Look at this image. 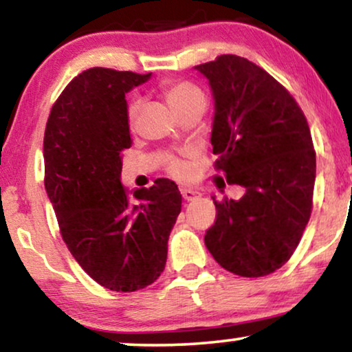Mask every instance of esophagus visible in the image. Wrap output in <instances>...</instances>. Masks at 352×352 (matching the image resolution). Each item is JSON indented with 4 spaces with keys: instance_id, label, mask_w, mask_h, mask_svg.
<instances>
[{
    "instance_id": "esophagus-1",
    "label": "esophagus",
    "mask_w": 352,
    "mask_h": 352,
    "mask_svg": "<svg viewBox=\"0 0 352 352\" xmlns=\"http://www.w3.org/2000/svg\"><path fill=\"white\" fill-rule=\"evenodd\" d=\"M182 197H184L185 201H193V199L201 197V193L197 190H191V188H182Z\"/></svg>"
}]
</instances>
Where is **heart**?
Listing matches in <instances>:
<instances>
[{"mask_svg":"<svg viewBox=\"0 0 352 352\" xmlns=\"http://www.w3.org/2000/svg\"><path fill=\"white\" fill-rule=\"evenodd\" d=\"M162 94L173 110H179L180 107L188 104V102L198 99V97H203L201 91H199L197 86L184 81L166 82L162 86ZM138 110H140V99H138V97H131L130 102H128V120H130V122L136 118ZM168 172H170L172 175L179 177V179H185V177L190 175V167L186 162L179 161V159H173V161L168 164Z\"/></svg>","mask_w":352,"mask_h":352,"instance_id":"heart-1","label":"heart"}]
</instances>
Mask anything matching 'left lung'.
Returning <instances> with one entry per match:
<instances>
[{
	"mask_svg": "<svg viewBox=\"0 0 352 352\" xmlns=\"http://www.w3.org/2000/svg\"><path fill=\"white\" fill-rule=\"evenodd\" d=\"M214 99L211 144L217 170L245 188L214 201L204 245L222 268L260 278L286 263L299 245L315 185L309 123L292 96L247 58L221 55L195 66Z\"/></svg>",
	"mask_w": 352,
	"mask_h": 352,
	"instance_id": "1",
	"label": "left lung"
}]
</instances>
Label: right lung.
Segmentation results:
<instances>
[{
    "instance_id": "1",
    "label": "right lung",
    "mask_w": 352,
    "mask_h": 352,
    "mask_svg": "<svg viewBox=\"0 0 352 352\" xmlns=\"http://www.w3.org/2000/svg\"><path fill=\"white\" fill-rule=\"evenodd\" d=\"M149 74L82 71L53 105L43 138L45 190L61 237L81 268L110 291L133 292L166 268L182 195L168 179L151 188L122 184L131 148L124 94Z\"/></svg>"
}]
</instances>
